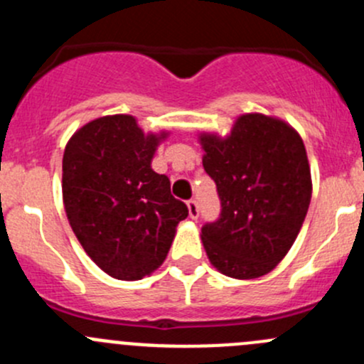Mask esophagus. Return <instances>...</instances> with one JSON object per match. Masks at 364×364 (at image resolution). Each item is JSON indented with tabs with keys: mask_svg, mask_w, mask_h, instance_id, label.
Segmentation results:
<instances>
[{
	"mask_svg": "<svg viewBox=\"0 0 364 364\" xmlns=\"http://www.w3.org/2000/svg\"><path fill=\"white\" fill-rule=\"evenodd\" d=\"M188 215H190V218L192 220H197L199 218V204H197V200H188Z\"/></svg>",
	"mask_w": 364,
	"mask_h": 364,
	"instance_id": "34e87169",
	"label": "esophagus"
}]
</instances>
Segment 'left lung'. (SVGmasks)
I'll return each instance as SVG.
<instances>
[{
    "instance_id": "left-lung-1",
    "label": "left lung",
    "mask_w": 364,
    "mask_h": 364,
    "mask_svg": "<svg viewBox=\"0 0 364 364\" xmlns=\"http://www.w3.org/2000/svg\"><path fill=\"white\" fill-rule=\"evenodd\" d=\"M200 144L222 204L218 220L203 227L205 253L227 277H264L291 250L310 205L303 141L282 119L245 114L225 139L204 134Z\"/></svg>"
}]
</instances>
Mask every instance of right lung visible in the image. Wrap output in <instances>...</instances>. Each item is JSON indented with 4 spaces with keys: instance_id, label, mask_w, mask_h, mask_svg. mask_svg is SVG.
<instances>
[{
    "instance_id": "right-lung-1",
    "label": "right lung",
    "mask_w": 364,
    "mask_h": 364,
    "mask_svg": "<svg viewBox=\"0 0 364 364\" xmlns=\"http://www.w3.org/2000/svg\"><path fill=\"white\" fill-rule=\"evenodd\" d=\"M164 137L116 114L84 124L65 148L68 222L91 260L117 280H141L160 267L176 225L188 216L167 176L151 168Z\"/></svg>"
}]
</instances>
